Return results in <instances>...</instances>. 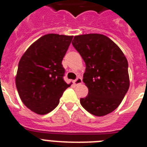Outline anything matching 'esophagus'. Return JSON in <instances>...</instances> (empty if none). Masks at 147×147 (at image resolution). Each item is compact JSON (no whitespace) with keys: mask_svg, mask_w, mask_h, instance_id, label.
Returning <instances> with one entry per match:
<instances>
[{"mask_svg":"<svg viewBox=\"0 0 147 147\" xmlns=\"http://www.w3.org/2000/svg\"><path fill=\"white\" fill-rule=\"evenodd\" d=\"M82 80L81 77H78L76 80L74 81V84L76 85H80V84H82Z\"/></svg>","mask_w":147,"mask_h":147,"instance_id":"34e87169","label":"esophagus"}]
</instances>
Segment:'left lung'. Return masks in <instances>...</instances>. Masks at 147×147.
I'll return each mask as SVG.
<instances>
[{"label":"left lung","instance_id":"left-lung-1","mask_svg":"<svg viewBox=\"0 0 147 147\" xmlns=\"http://www.w3.org/2000/svg\"><path fill=\"white\" fill-rule=\"evenodd\" d=\"M72 44L86 65L83 82L88 94L80 98L82 106L96 116L112 113L129 87L128 62L124 53L112 40L99 34L75 36Z\"/></svg>","mask_w":147,"mask_h":147}]
</instances>
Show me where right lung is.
Instances as JSON below:
<instances>
[{"label": "right lung", "instance_id": "right-lung-1", "mask_svg": "<svg viewBox=\"0 0 147 147\" xmlns=\"http://www.w3.org/2000/svg\"><path fill=\"white\" fill-rule=\"evenodd\" d=\"M72 39L73 36L45 34L20 58L15 84L21 101L32 112L45 115L52 111L71 85L63 80L62 61Z\"/></svg>", "mask_w": 147, "mask_h": 147}]
</instances>
